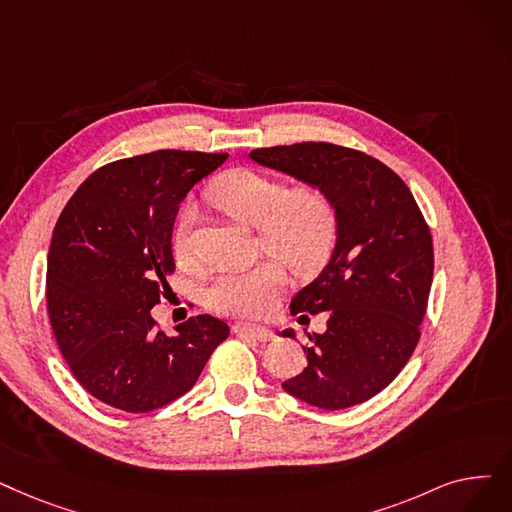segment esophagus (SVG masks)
I'll list each match as a JSON object with an SVG mask.
<instances>
[{"instance_id": "34e87169", "label": "esophagus", "mask_w": 512, "mask_h": 512, "mask_svg": "<svg viewBox=\"0 0 512 512\" xmlns=\"http://www.w3.org/2000/svg\"><path fill=\"white\" fill-rule=\"evenodd\" d=\"M234 332L238 337H247L255 341H272L274 332L265 326H253V324H234Z\"/></svg>"}]
</instances>
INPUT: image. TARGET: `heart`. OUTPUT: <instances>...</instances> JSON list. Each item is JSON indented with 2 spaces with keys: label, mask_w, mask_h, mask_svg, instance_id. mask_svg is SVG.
<instances>
[{
  "label": "heart",
  "mask_w": 512,
  "mask_h": 512,
  "mask_svg": "<svg viewBox=\"0 0 512 512\" xmlns=\"http://www.w3.org/2000/svg\"><path fill=\"white\" fill-rule=\"evenodd\" d=\"M209 201L221 213L255 228L259 251L276 257L263 259L249 270L217 276L205 295L207 305L217 314L263 316L284 288V263L297 276H314L337 247L339 207L324 186L303 184L288 190L278 177L232 169L209 188ZM192 228L194 209L186 207L173 232V253L182 263L192 259Z\"/></svg>",
  "instance_id": "heart-1"
}]
</instances>
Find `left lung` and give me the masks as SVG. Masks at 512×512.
Segmentation results:
<instances>
[{"mask_svg":"<svg viewBox=\"0 0 512 512\" xmlns=\"http://www.w3.org/2000/svg\"><path fill=\"white\" fill-rule=\"evenodd\" d=\"M251 159L324 186L341 217L335 253L291 303L301 318L326 314V332L307 335V368L282 387L322 410L364 404L418 345L433 282L427 221L402 177L362 150L301 142L251 150Z\"/></svg>","mask_w":512,"mask_h":512,"instance_id":"obj_1","label":"left lung"}]
</instances>
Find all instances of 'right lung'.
Returning <instances> with one entry per match:
<instances>
[{
	"label": "right lung",
	"mask_w": 512,
	"mask_h": 512,
	"mask_svg": "<svg viewBox=\"0 0 512 512\" xmlns=\"http://www.w3.org/2000/svg\"><path fill=\"white\" fill-rule=\"evenodd\" d=\"M228 154L154 150L108 163L62 209L48 253L46 301L60 353L79 385L129 414L188 393L224 320L201 314L167 337L150 309L175 272L173 221L188 190Z\"/></svg>",
	"instance_id": "add662e5"
}]
</instances>
